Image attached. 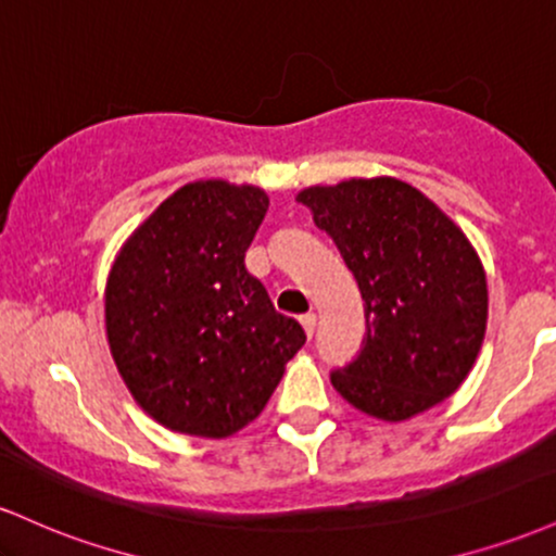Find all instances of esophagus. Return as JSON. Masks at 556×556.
Instances as JSON below:
<instances>
[{"label": "esophagus", "instance_id": "esophagus-1", "mask_svg": "<svg viewBox=\"0 0 556 556\" xmlns=\"http://www.w3.org/2000/svg\"><path fill=\"white\" fill-rule=\"evenodd\" d=\"M300 324H303V329H305V337H314V331H316V316L314 314H305L303 318H300Z\"/></svg>", "mask_w": 556, "mask_h": 556}]
</instances>
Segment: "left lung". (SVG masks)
<instances>
[{
  "instance_id": "obj_1",
  "label": "left lung",
  "mask_w": 556,
  "mask_h": 556,
  "mask_svg": "<svg viewBox=\"0 0 556 556\" xmlns=\"http://www.w3.org/2000/svg\"><path fill=\"white\" fill-rule=\"evenodd\" d=\"M295 201L331 235L366 300V342L331 387L387 424L455 394L486 337V271L473 242L397 177L311 185Z\"/></svg>"
}]
</instances>
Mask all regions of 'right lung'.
I'll list each match as a JSON object with an SVG mask.
<instances>
[{
    "label": "right lung",
    "instance_id": "1",
    "mask_svg": "<svg viewBox=\"0 0 556 556\" xmlns=\"http://www.w3.org/2000/svg\"><path fill=\"white\" fill-rule=\"evenodd\" d=\"M269 208L256 185L195 180L146 216L112 261L106 342L127 392L164 429L227 439L261 416L305 344L245 251Z\"/></svg>",
    "mask_w": 556,
    "mask_h": 556
}]
</instances>
